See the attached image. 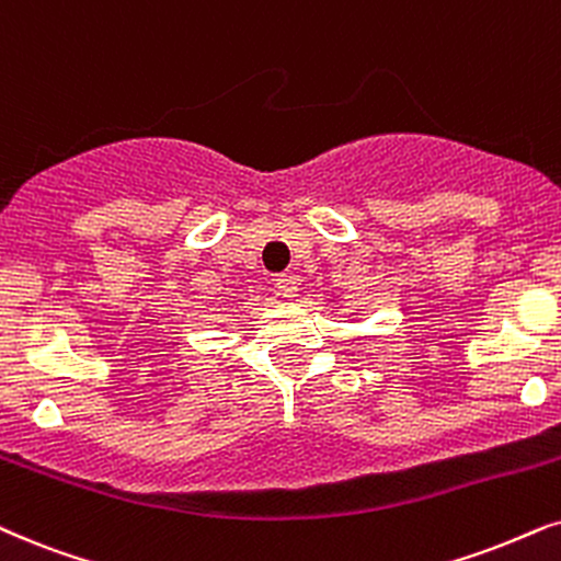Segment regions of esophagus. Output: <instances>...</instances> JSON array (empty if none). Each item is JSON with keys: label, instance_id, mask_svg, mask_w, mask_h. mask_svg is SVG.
Returning <instances> with one entry per match:
<instances>
[{"label": "esophagus", "instance_id": "34e87169", "mask_svg": "<svg viewBox=\"0 0 561 561\" xmlns=\"http://www.w3.org/2000/svg\"><path fill=\"white\" fill-rule=\"evenodd\" d=\"M275 288H278V294H280V296L294 298V296H296V290H298V280H296V275L283 273L280 278H275Z\"/></svg>", "mask_w": 561, "mask_h": 561}]
</instances>
